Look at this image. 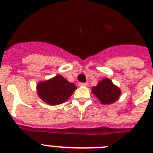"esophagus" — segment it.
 <instances>
[{
    "instance_id": "obj_1",
    "label": "esophagus",
    "mask_w": 153,
    "mask_h": 153,
    "mask_svg": "<svg viewBox=\"0 0 153 153\" xmlns=\"http://www.w3.org/2000/svg\"><path fill=\"white\" fill-rule=\"evenodd\" d=\"M79 86H86V83H79Z\"/></svg>"
}]
</instances>
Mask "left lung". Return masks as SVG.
<instances>
[{"instance_id":"obj_1","label":"left lung","mask_w":153,"mask_h":153,"mask_svg":"<svg viewBox=\"0 0 153 153\" xmlns=\"http://www.w3.org/2000/svg\"><path fill=\"white\" fill-rule=\"evenodd\" d=\"M92 93L102 104H110L116 102L121 94L120 88L115 86L107 78L99 82L97 86H93Z\"/></svg>"}]
</instances>
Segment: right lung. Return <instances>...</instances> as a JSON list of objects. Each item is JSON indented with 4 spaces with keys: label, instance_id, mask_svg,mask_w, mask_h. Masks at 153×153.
Segmentation results:
<instances>
[{
    "label": "right lung",
    "instance_id": "right-lung-1",
    "mask_svg": "<svg viewBox=\"0 0 153 153\" xmlns=\"http://www.w3.org/2000/svg\"><path fill=\"white\" fill-rule=\"evenodd\" d=\"M76 89L74 83H69L61 75H57L49 80L39 83L37 93L42 100L55 106L67 100Z\"/></svg>",
    "mask_w": 153,
    "mask_h": 153
}]
</instances>
